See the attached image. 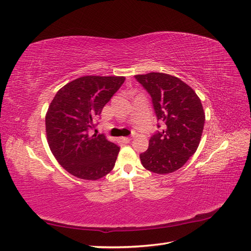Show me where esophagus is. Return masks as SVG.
<instances>
[{
	"mask_svg": "<svg viewBox=\"0 0 251 251\" xmlns=\"http://www.w3.org/2000/svg\"><path fill=\"white\" fill-rule=\"evenodd\" d=\"M133 137H134V136H131V137H124V138H123V141H124L125 143H127V142H130V141L133 139Z\"/></svg>",
	"mask_w": 251,
	"mask_h": 251,
	"instance_id": "34e87169",
	"label": "esophagus"
}]
</instances>
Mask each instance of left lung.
Segmentation results:
<instances>
[{
  "instance_id": "1",
  "label": "left lung",
  "mask_w": 251,
  "mask_h": 251,
  "mask_svg": "<svg viewBox=\"0 0 251 251\" xmlns=\"http://www.w3.org/2000/svg\"><path fill=\"white\" fill-rule=\"evenodd\" d=\"M135 78L151 97L157 120L163 123L140 154L144 169L156 174L179 170L199 147L205 113L200 98L184 81L170 74L151 72ZM158 128L160 125H157Z\"/></svg>"
}]
</instances>
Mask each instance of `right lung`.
<instances>
[{"instance_id":"obj_1","label":"right lung","mask_w":251,"mask_h":251,"mask_svg":"<svg viewBox=\"0 0 251 251\" xmlns=\"http://www.w3.org/2000/svg\"><path fill=\"white\" fill-rule=\"evenodd\" d=\"M125 76H82L57 91L46 114L49 148L73 176L98 180L115 165L119 147L102 134L89 133L94 120L125 82Z\"/></svg>"}]
</instances>
